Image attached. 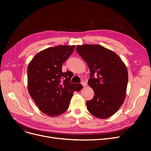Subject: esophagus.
I'll use <instances>...</instances> for the list:
<instances>
[{
  "label": "esophagus",
  "mask_w": 151,
  "mask_h": 151,
  "mask_svg": "<svg viewBox=\"0 0 151 151\" xmlns=\"http://www.w3.org/2000/svg\"><path fill=\"white\" fill-rule=\"evenodd\" d=\"M81 84H82V85H83L84 87H86V86H87V83H86V82H85V81L82 82Z\"/></svg>",
  "instance_id": "obj_1"
}]
</instances>
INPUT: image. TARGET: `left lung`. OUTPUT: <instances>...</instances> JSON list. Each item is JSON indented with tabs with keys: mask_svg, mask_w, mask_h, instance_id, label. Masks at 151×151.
Returning a JSON list of instances; mask_svg holds the SVG:
<instances>
[{
	"mask_svg": "<svg viewBox=\"0 0 151 151\" xmlns=\"http://www.w3.org/2000/svg\"><path fill=\"white\" fill-rule=\"evenodd\" d=\"M76 50L90 70L88 84L93 99L86 101L88 110L104 119L113 115L124 102L128 71L122 59L111 50L99 45H77Z\"/></svg>",
	"mask_w": 151,
	"mask_h": 151,
	"instance_id": "8db88e82",
	"label": "left lung"
}]
</instances>
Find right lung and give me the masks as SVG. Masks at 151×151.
<instances>
[{
    "label": "right lung",
    "mask_w": 151,
    "mask_h": 151,
    "mask_svg": "<svg viewBox=\"0 0 151 151\" xmlns=\"http://www.w3.org/2000/svg\"><path fill=\"white\" fill-rule=\"evenodd\" d=\"M74 45H59L40 52L28 67V88L38 108L49 116H57L68 108L74 91L83 89L72 84V72H63L62 67L74 52Z\"/></svg>",
    "instance_id": "obj_1"
}]
</instances>
